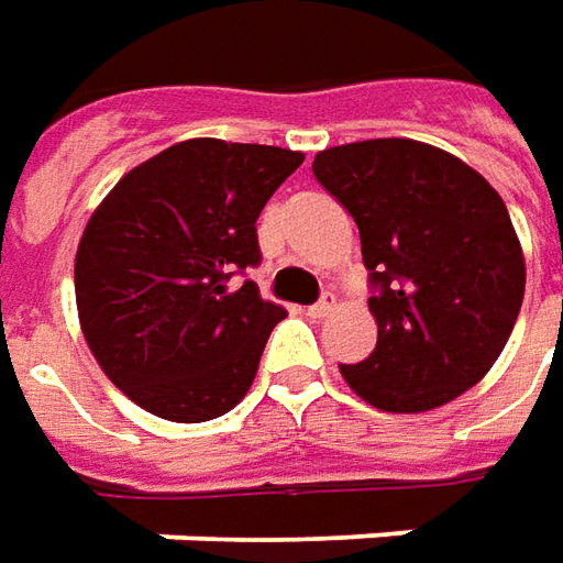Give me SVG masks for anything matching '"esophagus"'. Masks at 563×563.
<instances>
[{
	"instance_id": "obj_1",
	"label": "esophagus",
	"mask_w": 563,
	"mask_h": 563,
	"mask_svg": "<svg viewBox=\"0 0 563 563\" xmlns=\"http://www.w3.org/2000/svg\"><path fill=\"white\" fill-rule=\"evenodd\" d=\"M331 309H333V297L328 294V297H321L316 306H309V309H306V316H309V319H324V316H331Z\"/></svg>"
}]
</instances>
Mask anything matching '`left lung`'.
<instances>
[{
  "label": "left lung",
  "instance_id": "8db88e82",
  "mask_svg": "<svg viewBox=\"0 0 563 563\" xmlns=\"http://www.w3.org/2000/svg\"><path fill=\"white\" fill-rule=\"evenodd\" d=\"M319 180L358 223L377 294V346L340 364L389 413H426L482 383L525 300V251L506 201L463 158L410 137L321 150Z\"/></svg>",
  "mask_w": 563,
  "mask_h": 563
}]
</instances>
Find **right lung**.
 Returning <instances> with one entry per match:
<instances>
[{"label":"right lung","instance_id":"obj_1","mask_svg":"<svg viewBox=\"0 0 563 563\" xmlns=\"http://www.w3.org/2000/svg\"><path fill=\"white\" fill-rule=\"evenodd\" d=\"M303 153L192 137L131 168L76 251L85 343L115 389L170 422L242 401L285 306L232 273L260 260L257 217Z\"/></svg>","mask_w":563,"mask_h":563}]
</instances>
